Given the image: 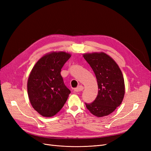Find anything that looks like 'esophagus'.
Masks as SVG:
<instances>
[{
    "instance_id": "1",
    "label": "esophagus",
    "mask_w": 151,
    "mask_h": 151,
    "mask_svg": "<svg viewBox=\"0 0 151 151\" xmlns=\"http://www.w3.org/2000/svg\"><path fill=\"white\" fill-rule=\"evenodd\" d=\"M84 89V87L83 86H79L78 87H77V88H76V89H74V91H75V92H76V93H80L81 92V91H83Z\"/></svg>"
}]
</instances>
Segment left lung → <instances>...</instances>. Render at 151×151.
<instances>
[{
  "mask_svg": "<svg viewBox=\"0 0 151 151\" xmlns=\"http://www.w3.org/2000/svg\"><path fill=\"white\" fill-rule=\"evenodd\" d=\"M96 77L98 93L91 103H85L96 116H107L122 103L125 95L124 79L120 68L113 59L103 52L83 55Z\"/></svg>",
  "mask_w": 151,
  "mask_h": 151,
  "instance_id": "obj_1",
  "label": "left lung"
}]
</instances>
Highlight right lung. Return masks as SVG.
Masks as SVG:
<instances>
[{"label":"right lung","instance_id":"right-lung-1","mask_svg":"<svg viewBox=\"0 0 151 151\" xmlns=\"http://www.w3.org/2000/svg\"><path fill=\"white\" fill-rule=\"evenodd\" d=\"M70 57L65 52H51L43 56L32 68L27 84L28 97L32 106L43 116L55 115L70 93L60 74Z\"/></svg>","mask_w":151,"mask_h":151}]
</instances>
